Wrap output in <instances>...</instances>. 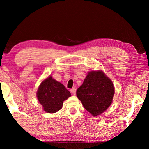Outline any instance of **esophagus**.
<instances>
[{
  "label": "esophagus",
  "instance_id": "obj_1",
  "mask_svg": "<svg viewBox=\"0 0 149 149\" xmlns=\"http://www.w3.org/2000/svg\"><path fill=\"white\" fill-rule=\"evenodd\" d=\"M71 93L72 94H76V92H77V88H72V89H71Z\"/></svg>",
  "mask_w": 149,
  "mask_h": 149
}]
</instances>
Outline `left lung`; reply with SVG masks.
I'll use <instances>...</instances> for the list:
<instances>
[{"label":"left lung","mask_w":149,"mask_h":149,"mask_svg":"<svg viewBox=\"0 0 149 149\" xmlns=\"http://www.w3.org/2000/svg\"><path fill=\"white\" fill-rule=\"evenodd\" d=\"M114 91L113 83L103 72L91 71L77 89V95L85 110L95 116L110 107Z\"/></svg>","instance_id":"1"}]
</instances>
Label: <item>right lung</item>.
I'll return each mask as SVG.
<instances>
[{
    "label": "right lung",
    "instance_id": "add662e5",
    "mask_svg": "<svg viewBox=\"0 0 149 149\" xmlns=\"http://www.w3.org/2000/svg\"><path fill=\"white\" fill-rule=\"evenodd\" d=\"M71 96V93L60 82L52 77L42 82L37 92V97L44 110L54 113L60 110L63 101Z\"/></svg>",
    "mask_w": 149,
    "mask_h": 149
}]
</instances>
